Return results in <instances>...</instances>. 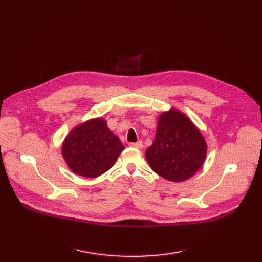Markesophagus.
<instances>
[{"label": "esophagus", "mask_w": 262, "mask_h": 262, "mask_svg": "<svg viewBox=\"0 0 262 262\" xmlns=\"http://www.w3.org/2000/svg\"><path fill=\"white\" fill-rule=\"evenodd\" d=\"M129 146L135 147V148H142V147H143V144H142V141H138V142H130V143H129Z\"/></svg>", "instance_id": "34e87169"}]
</instances>
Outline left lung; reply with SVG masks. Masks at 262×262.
<instances>
[{
    "mask_svg": "<svg viewBox=\"0 0 262 262\" xmlns=\"http://www.w3.org/2000/svg\"><path fill=\"white\" fill-rule=\"evenodd\" d=\"M206 142L185 115L170 110L159 117L155 140L145 152L152 170L171 182L188 180L201 168Z\"/></svg>",
    "mask_w": 262,
    "mask_h": 262,
    "instance_id": "left-lung-1",
    "label": "left lung"
}]
</instances>
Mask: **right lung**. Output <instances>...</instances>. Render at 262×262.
<instances>
[{
	"mask_svg": "<svg viewBox=\"0 0 262 262\" xmlns=\"http://www.w3.org/2000/svg\"><path fill=\"white\" fill-rule=\"evenodd\" d=\"M124 149L117 136L102 119H95L74 128L62 145L68 167L76 174L94 178L114 166Z\"/></svg>",
	"mask_w": 262,
	"mask_h": 262,
	"instance_id": "1",
	"label": "right lung"
}]
</instances>
